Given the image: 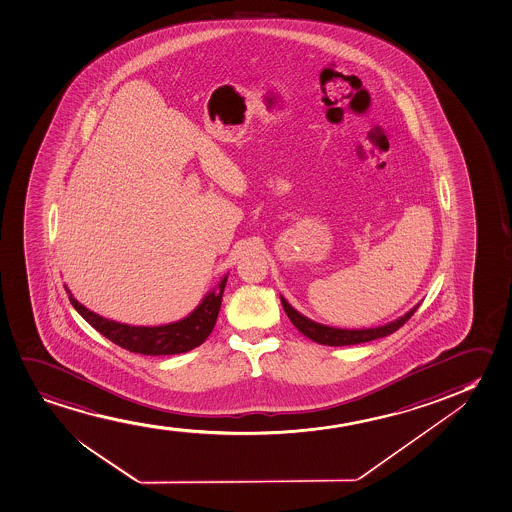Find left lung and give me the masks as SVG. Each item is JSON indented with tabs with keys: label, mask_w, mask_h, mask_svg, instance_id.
<instances>
[{
	"label": "left lung",
	"mask_w": 512,
	"mask_h": 512,
	"mask_svg": "<svg viewBox=\"0 0 512 512\" xmlns=\"http://www.w3.org/2000/svg\"><path fill=\"white\" fill-rule=\"evenodd\" d=\"M281 297V304L285 309L286 316L290 318L295 328L300 333H304L307 339L314 340L318 344L323 346H354V344H363V342H372V340L382 339L387 337L391 333L396 332L399 326L405 325L408 319L412 318L413 312L419 309L420 304L413 306L410 311L405 312L403 316H399L398 319H394L391 323H385V325L373 326V328H335V326L321 325L316 323L312 319L307 318L304 314H300L295 307L288 304V300Z\"/></svg>",
	"instance_id": "left-lung-1"
}]
</instances>
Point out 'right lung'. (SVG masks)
I'll return each mask as SVG.
<instances>
[{
	"instance_id": "1",
	"label": "right lung",
	"mask_w": 512,
	"mask_h": 512,
	"mask_svg": "<svg viewBox=\"0 0 512 512\" xmlns=\"http://www.w3.org/2000/svg\"><path fill=\"white\" fill-rule=\"evenodd\" d=\"M226 283L227 274L220 279L219 285L206 293L200 304L193 312H189L186 318L158 326H133L104 318L74 299L73 293L69 292L67 286L66 292L74 309L80 312L97 332L102 333L116 346L137 354L166 356V354H182V352L191 351L208 339L213 326L217 323Z\"/></svg>"
}]
</instances>
